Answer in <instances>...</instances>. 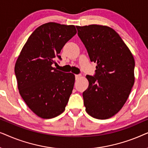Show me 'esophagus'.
Here are the masks:
<instances>
[{"mask_svg":"<svg viewBox=\"0 0 148 148\" xmlns=\"http://www.w3.org/2000/svg\"><path fill=\"white\" fill-rule=\"evenodd\" d=\"M75 79H79V77H81V75H80V74H78V75H75Z\"/></svg>","mask_w":148,"mask_h":148,"instance_id":"obj_1","label":"esophagus"}]
</instances>
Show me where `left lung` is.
Masks as SVG:
<instances>
[{
    "label": "left lung",
    "instance_id": "1",
    "mask_svg": "<svg viewBox=\"0 0 148 148\" xmlns=\"http://www.w3.org/2000/svg\"><path fill=\"white\" fill-rule=\"evenodd\" d=\"M76 27L90 60L97 63L94 76L86 75L89 86L83 92L86 110L94 118H110L122 108L134 84V58L112 28Z\"/></svg>",
    "mask_w": 148,
    "mask_h": 148
}]
</instances>
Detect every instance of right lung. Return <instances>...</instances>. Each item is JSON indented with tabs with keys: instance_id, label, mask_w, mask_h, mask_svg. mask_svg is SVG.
<instances>
[{
	"instance_id": "obj_1",
	"label": "right lung",
	"mask_w": 148,
	"mask_h": 148,
	"mask_svg": "<svg viewBox=\"0 0 148 148\" xmlns=\"http://www.w3.org/2000/svg\"><path fill=\"white\" fill-rule=\"evenodd\" d=\"M77 33L74 25L47 23L28 38L15 66L20 95L38 116L52 119L64 112L75 83L73 74L56 70L60 50Z\"/></svg>"
}]
</instances>
